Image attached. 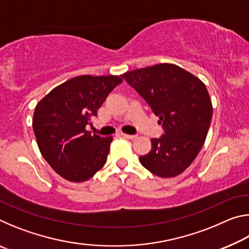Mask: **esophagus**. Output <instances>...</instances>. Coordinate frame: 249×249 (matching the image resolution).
Returning <instances> with one entry per match:
<instances>
[{
  "label": "esophagus",
  "instance_id": "obj_1",
  "mask_svg": "<svg viewBox=\"0 0 249 249\" xmlns=\"http://www.w3.org/2000/svg\"><path fill=\"white\" fill-rule=\"evenodd\" d=\"M121 136H123L125 138H128V140H135V138L137 137V135H128V134L121 133Z\"/></svg>",
  "mask_w": 249,
  "mask_h": 249
}]
</instances>
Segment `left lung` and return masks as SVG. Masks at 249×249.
Masks as SVG:
<instances>
[{
	"label": "left lung",
	"mask_w": 249,
	"mask_h": 249,
	"mask_svg": "<svg viewBox=\"0 0 249 249\" xmlns=\"http://www.w3.org/2000/svg\"><path fill=\"white\" fill-rule=\"evenodd\" d=\"M122 78L148 103L165 132L151 140V149L141 156V163L161 178L180 175L200 153L212 120L205 84L172 64L127 71Z\"/></svg>",
	"instance_id": "obj_1"
}]
</instances>
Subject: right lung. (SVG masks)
<instances>
[{
    "label": "right lung",
    "instance_id": "obj_1",
    "mask_svg": "<svg viewBox=\"0 0 249 249\" xmlns=\"http://www.w3.org/2000/svg\"><path fill=\"white\" fill-rule=\"evenodd\" d=\"M122 82L119 75H79L37 103L33 116L37 145L49 166L64 179L82 182L107 162L113 137L92 135L86 126Z\"/></svg>",
    "mask_w": 249,
    "mask_h": 249
}]
</instances>
